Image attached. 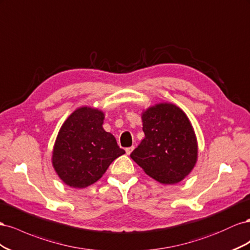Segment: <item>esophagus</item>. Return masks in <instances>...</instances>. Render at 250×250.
I'll list each match as a JSON object with an SVG mask.
<instances>
[{
    "label": "esophagus",
    "mask_w": 250,
    "mask_h": 250,
    "mask_svg": "<svg viewBox=\"0 0 250 250\" xmlns=\"http://www.w3.org/2000/svg\"><path fill=\"white\" fill-rule=\"evenodd\" d=\"M133 146H131V147H126L125 148V153H126V155H130L131 153H132V151H133Z\"/></svg>",
    "instance_id": "1"
}]
</instances>
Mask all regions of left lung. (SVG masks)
<instances>
[{
  "label": "left lung",
  "mask_w": 250,
  "mask_h": 250,
  "mask_svg": "<svg viewBox=\"0 0 250 250\" xmlns=\"http://www.w3.org/2000/svg\"><path fill=\"white\" fill-rule=\"evenodd\" d=\"M141 118L145 138L131 158L160 183L180 182L198 158L196 134L187 114L176 104L161 103L147 108Z\"/></svg>",
  "instance_id": "1"
}]
</instances>
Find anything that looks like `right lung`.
<instances>
[{"label":"right lung","mask_w":250,"mask_h":250,"mask_svg":"<svg viewBox=\"0 0 250 250\" xmlns=\"http://www.w3.org/2000/svg\"><path fill=\"white\" fill-rule=\"evenodd\" d=\"M103 111L82 106L62 124L52 153V166L62 181L84 188L101 179L111 163L125 152L103 127Z\"/></svg>","instance_id":"right-lung-1"}]
</instances>
